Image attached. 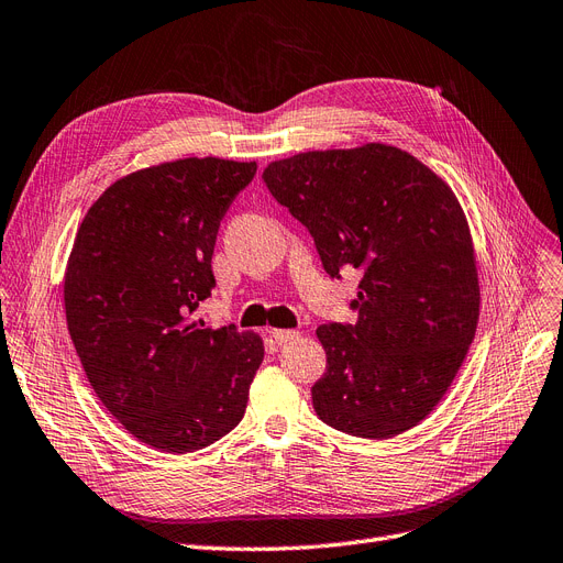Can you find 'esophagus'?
Returning <instances> with one entry per match:
<instances>
[{"label":"esophagus","mask_w":563,"mask_h":563,"mask_svg":"<svg viewBox=\"0 0 563 563\" xmlns=\"http://www.w3.org/2000/svg\"><path fill=\"white\" fill-rule=\"evenodd\" d=\"M269 333H273L277 344H286V342H294V340L300 338L298 331H284V328H273V331H269Z\"/></svg>","instance_id":"obj_1"}]
</instances>
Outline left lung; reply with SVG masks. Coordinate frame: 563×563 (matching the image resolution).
<instances>
[{
    "label": "left lung",
    "mask_w": 563,
    "mask_h": 563,
    "mask_svg": "<svg viewBox=\"0 0 563 563\" xmlns=\"http://www.w3.org/2000/svg\"><path fill=\"white\" fill-rule=\"evenodd\" d=\"M263 179L314 238L328 275L363 273L358 321L317 328L319 419L371 440L410 431L448 394L479 319L475 249L454 190L375 142L298 153L269 163Z\"/></svg>",
    "instance_id": "1"
}]
</instances>
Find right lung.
<instances>
[{
    "instance_id": "add662e5",
    "label": "right lung",
    "mask_w": 563,
    "mask_h": 563,
    "mask_svg": "<svg viewBox=\"0 0 563 563\" xmlns=\"http://www.w3.org/2000/svg\"><path fill=\"white\" fill-rule=\"evenodd\" d=\"M256 163L181 158L111 184L76 230L65 314L86 377L125 431L161 452L207 448L242 421L263 340L192 319L217 279L221 219Z\"/></svg>"
}]
</instances>
